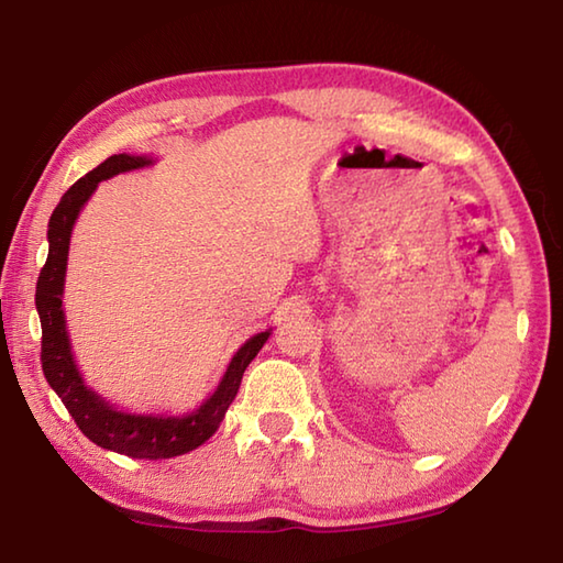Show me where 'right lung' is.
Listing matches in <instances>:
<instances>
[{
	"mask_svg": "<svg viewBox=\"0 0 563 563\" xmlns=\"http://www.w3.org/2000/svg\"><path fill=\"white\" fill-rule=\"evenodd\" d=\"M152 164L147 157H130V154H113L101 162L97 169L81 176L71 186L63 200L53 210V218L47 222V261L38 275L35 285V309L41 317V363L43 375L57 397L63 399L65 409L75 418L79 430L99 448L113 450L118 454H128L133 460H166L176 454H186L202 445L214 430L220 428L222 418L234 401L242 375L254 361L256 353L268 341L271 329L251 336L242 349L232 357L224 377L220 379L218 389L212 397L202 401L194 413L186 416H135L115 411L113 406L91 391L79 375L71 357L65 312H63V288H65V271H67V251H69V234L75 227L77 214L84 202L91 198L99 181H106L115 174Z\"/></svg>",
	"mask_w": 563,
	"mask_h": 563,
	"instance_id": "obj_1",
	"label": "right lung"
}]
</instances>
